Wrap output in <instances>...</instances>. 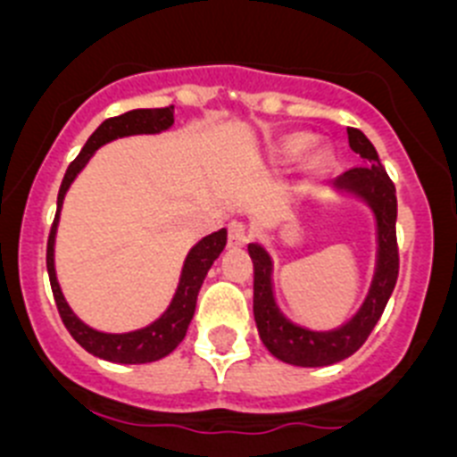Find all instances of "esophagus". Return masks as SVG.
<instances>
[{
  "label": "esophagus",
  "mask_w": 457,
  "mask_h": 457,
  "mask_svg": "<svg viewBox=\"0 0 457 457\" xmlns=\"http://www.w3.org/2000/svg\"><path fill=\"white\" fill-rule=\"evenodd\" d=\"M249 240H252V228H249L247 221L233 220L228 224V245L231 247H245Z\"/></svg>",
  "instance_id": "esophagus-1"
}]
</instances>
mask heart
Returning <instances> with one entry per match:
<instances>
[{
	"label": "heart",
	"mask_w": 457,
	"mask_h": 457,
	"mask_svg": "<svg viewBox=\"0 0 457 457\" xmlns=\"http://www.w3.org/2000/svg\"><path fill=\"white\" fill-rule=\"evenodd\" d=\"M311 146H313V137L293 135L281 144V157H284V160H300V157H304L306 153L311 151ZM329 162H332V160H329L327 153H320V155L316 157V167L320 169V171L329 167Z\"/></svg>",
	"instance_id": "1"
}]
</instances>
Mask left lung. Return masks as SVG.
<instances>
[{"label": "left lung", "instance_id": "obj_1", "mask_svg": "<svg viewBox=\"0 0 457 457\" xmlns=\"http://www.w3.org/2000/svg\"><path fill=\"white\" fill-rule=\"evenodd\" d=\"M348 144L364 164L338 176L337 187L369 201L378 220V270L364 306L357 316L334 332H311L286 320L272 297V261L263 247L249 245L253 261V318L265 348L277 359L293 366H329L357 353L378 325L398 278V242H395V187L369 137L357 128H348Z\"/></svg>", "mask_w": 457, "mask_h": 457}]
</instances>
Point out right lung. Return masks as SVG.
<instances>
[{"mask_svg":"<svg viewBox=\"0 0 457 457\" xmlns=\"http://www.w3.org/2000/svg\"><path fill=\"white\" fill-rule=\"evenodd\" d=\"M173 123V104L169 107H157V109H132L120 116H112V119L103 120L98 125V130L88 137L79 155L68 164L66 176L59 187V196H56V215L52 221L50 237H47V274H50V286L52 295H54L56 309L62 316L63 325L71 332V337L82 345L87 353L96 354L107 361H116V364H148V361H157V359L167 357L169 353L176 350L180 341L187 334V325L194 316L196 309V295H199L201 284H204L205 274H208L210 265L215 263V258L220 256L221 249L226 245V231L212 233L205 236L204 240L192 247V252L185 258L183 277H180L179 290L173 297L171 306L164 311V316L155 320L153 325L137 329L130 334H103L96 332L91 327L84 325L71 306L63 300L62 288L56 284L54 274V233H56V221H59V210L63 204V194L71 187L72 179L78 176L79 169L88 162V157L98 151L103 144L119 137L128 135H151V132H162L167 130L169 125Z\"/></svg>","mask_w":457,"mask_h":457,"instance_id":"obj_1","label":"right lung"}]
</instances>
